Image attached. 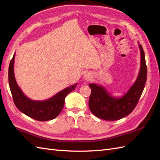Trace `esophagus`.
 <instances>
[{
	"label": "esophagus",
	"mask_w": 160,
	"mask_h": 160,
	"mask_svg": "<svg viewBox=\"0 0 160 160\" xmlns=\"http://www.w3.org/2000/svg\"><path fill=\"white\" fill-rule=\"evenodd\" d=\"M84 79L86 80V81H89L91 79V76L90 74H85L84 75Z\"/></svg>",
	"instance_id": "obj_1"
}]
</instances>
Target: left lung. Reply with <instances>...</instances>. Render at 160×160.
Segmentation results:
<instances>
[{
    "mask_svg": "<svg viewBox=\"0 0 160 160\" xmlns=\"http://www.w3.org/2000/svg\"><path fill=\"white\" fill-rule=\"evenodd\" d=\"M139 43L141 52V65L136 80L122 97L116 98L111 95L104 87L90 83L91 93L89 108L97 118L106 121H115L128 116L137 105L143 91L147 79V66L142 46Z\"/></svg>",
    "mask_w": 160,
    "mask_h": 160,
    "instance_id": "left-lung-1",
    "label": "left lung"
}]
</instances>
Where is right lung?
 I'll use <instances>...</instances> for the list:
<instances>
[{
    "label": "right lung",
    "mask_w": 160,
    "mask_h": 160,
    "mask_svg": "<svg viewBox=\"0 0 160 160\" xmlns=\"http://www.w3.org/2000/svg\"><path fill=\"white\" fill-rule=\"evenodd\" d=\"M14 57L15 53H14L9 64L8 83L16 107L21 112L40 122H45L56 118L63 109L67 95L75 89L77 83L67 87L47 100H32L24 94L17 83L14 74Z\"/></svg>",
    "instance_id": "add662e5"
}]
</instances>
